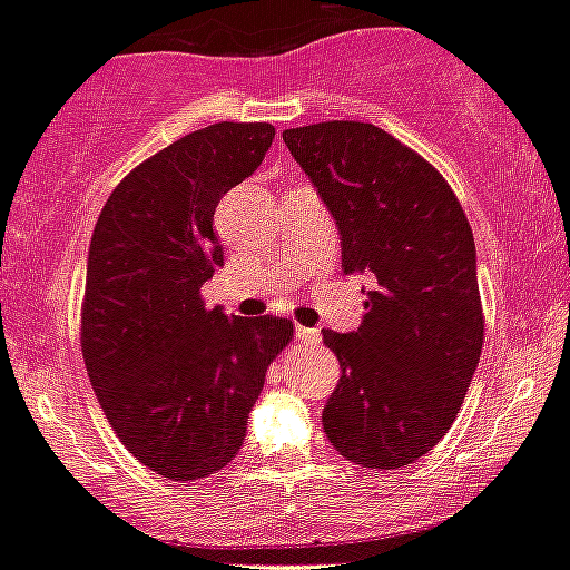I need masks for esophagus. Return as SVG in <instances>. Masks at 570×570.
<instances>
[{
    "mask_svg": "<svg viewBox=\"0 0 570 570\" xmlns=\"http://www.w3.org/2000/svg\"><path fill=\"white\" fill-rule=\"evenodd\" d=\"M296 337L304 343H318L321 341V332L313 330V326H296Z\"/></svg>",
    "mask_w": 570,
    "mask_h": 570,
    "instance_id": "1",
    "label": "esophagus"
}]
</instances>
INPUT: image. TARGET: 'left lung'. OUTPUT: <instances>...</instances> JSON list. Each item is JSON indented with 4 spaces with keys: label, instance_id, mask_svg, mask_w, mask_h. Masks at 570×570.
I'll use <instances>...</instances> for the list:
<instances>
[{
    "label": "left lung",
    "instance_id": "8db88e82",
    "mask_svg": "<svg viewBox=\"0 0 570 570\" xmlns=\"http://www.w3.org/2000/svg\"><path fill=\"white\" fill-rule=\"evenodd\" d=\"M283 140L335 218L343 274L371 279L357 332L324 330L343 371L324 432L354 465L404 469L454 424L482 354L474 233L441 171L374 124Z\"/></svg>",
    "mask_w": 570,
    "mask_h": 570
}]
</instances>
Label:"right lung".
Instances as JSON below:
<instances>
[{
    "label": "right lung",
    "instance_id": "add662e5",
    "mask_svg": "<svg viewBox=\"0 0 570 570\" xmlns=\"http://www.w3.org/2000/svg\"><path fill=\"white\" fill-rule=\"evenodd\" d=\"M272 124L222 121L127 174L96 222L82 298V357L127 452L171 479L210 476L240 452L268 365L293 321L205 307L224 266L218 202L266 157Z\"/></svg>",
    "mask_w": 570,
    "mask_h": 570
}]
</instances>
